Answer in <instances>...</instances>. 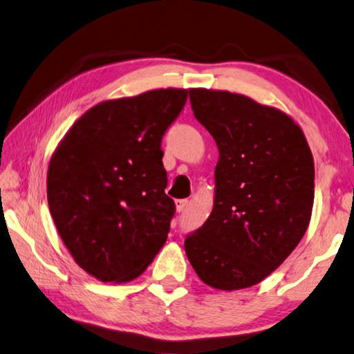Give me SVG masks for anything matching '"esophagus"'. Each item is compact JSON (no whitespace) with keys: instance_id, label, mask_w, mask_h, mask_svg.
<instances>
[{"instance_id":"34e87169","label":"esophagus","mask_w":354,"mask_h":354,"mask_svg":"<svg viewBox=\"0 0 354 354\" xmlns=\"http://www.w3.org/2000/svg\"><path fill=\"white\" fill-rule=\"evenodd\" d=\"M188 203H189L188 201H176V209H177L178 213H180V212H183L185 208L188 207Z\"/></svg>"}]
</instances>
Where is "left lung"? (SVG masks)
Listing matches in <instances>:
<instances>
[{
  "mask_svg": "<svg viewBox=\"0 0 354 354\" xmlns=\"http://www.w3.org/2000/svg\"><path fill=\"white\" fill-rule=\"evenodd\" d=\"M189 101L219 160L212 214L185 241V252L209 288H252L280 268L308 230L311 149L292 118L249 96L189 88Z\"/></svg>",
  "mask_w": 354,
  "mask_h": 354,
  "instance_id": "left-lung-1",
  "label": "left lung"
}]
</instances>
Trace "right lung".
<instances>
[{"label":"right lung","instance_id":"obj_1","mask_svg":"<svg viewBox=\"0 0 354 354\" xmlns=\"http://www.w3.org/2000/svg\"><path fill=\"white\" fill-rule=\"evenodd\" d=\"M185 88L109 99L86 110L48 166V205L80 269L104 283L140 277L166 243L176 212L161 136L180 113Z\"/></svg>","mask_w":354,"mask_h":354}]
</instances>
